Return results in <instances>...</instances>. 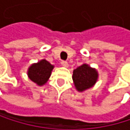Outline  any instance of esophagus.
I'll return each instance as SVG.
<instances>
[{
    "mask_svg": "<svg viewBox=\"0 0 130 130\" xmlns=\"http://www.w3.org/2000/svg\"><path fill=\"white\" fill-rule=\"evenodd\" d=\"M61 66H64V67H68L69 66V63L66 61H61Z\"/></svg>",
    "mask_w": 130,
    "mask_h": 130,
    "instance_id": "obj_1",
    "label": "esophagus"
}]
</instances>
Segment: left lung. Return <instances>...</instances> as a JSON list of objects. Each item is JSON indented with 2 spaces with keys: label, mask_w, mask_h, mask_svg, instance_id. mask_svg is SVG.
I'll use <instances>...</instances> for the list:
<instances>
[{
  "label": "left lung",
  "mask_w": 130,
  "mask_h": 130,
  "mask_svg": "<svg viewBox=\"0 0 130 130\" xmlns=\"http://www.w3.org/2000/svg\"><path fill=\"white\" fill-rule=\"evenodd\" d=\"M97 71L83 64L73 71L72 79L78 91H83L93 87L98 79Z\"/></svg>",
  "instance_id": "8db88e82"
}]
</instances>
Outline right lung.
Wrapping results in <instances>:
<instances>
[{"label":"right lung","mask_w":130,"mask_h":130,"mask_svg":"<svg viewBox=\"0 0 130 130\" xmlns=\"http://www.w3.org/2000/svg\"><path fill=\"white\" fill-rule=\"evenodd\" d=\"M54 66L47 61L41 60L37 64H33L28 71L29 78L39 86L45 84L48 80Z\"/></svg>","instance_id":"add662e5"}]
</instances>
